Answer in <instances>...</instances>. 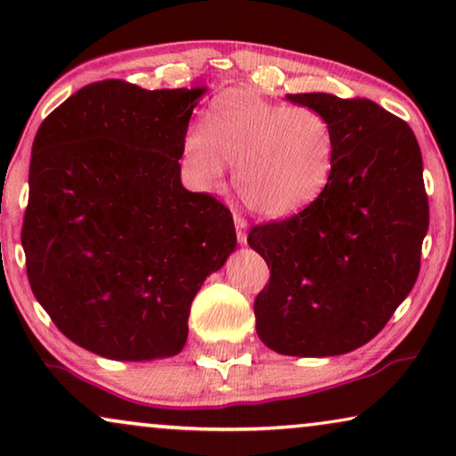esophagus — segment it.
I'll use <instances>...</instances> for the list:
<instances>
[{"mask_svg":"<svg viewBox=\"0 0 456 456\" xmlns=\"http://www.w3.org/2000/svg\"><path fill=\"white\" fill-rule=\"evenodd\" d=\"M234 226H236V239L239 242L247 240V220L240 214H234Z\"/></svg>","mask_w":456,"mask_h":456,"instance_id":"1","label":"esophagus"}]
</instances>
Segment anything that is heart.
<instances>
[{"mask_svg": "<svg viewBox=\"0 0 456 456\" xmlns=\"http://www.w3.org/2000/svg\"><path fill=\"white\" fill-rule=\"evenodd\" d=\"M192 178L214 189L234 164L240 201L261 217H286L314 203L334 172L332 124L314 108L267 102L255 91H222L203 111L201 128L183 139Z\"/></svg>", "mask_w": 456, "mask_h": 456, "instance_id": "b5f03b06", "label": "heart"}]
</instances>
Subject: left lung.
<instances>
[{
  "label": "left lung",
  "instance_id": "1",
  "mask_svg": "<svg viewBox=\"0 0 456 456\" xmlns=\"http://www.w3.org/2000/svg\"><path fill=\"white\" fill-rule=\"evenodd\" d=\"M286 99L332 124L334 172L303 211L248 232L270 267L255 328L280 354L332 357L370 342L413 289L429 224L423 161L409 124L370 99Z\"/></svg>",
  "mask_w": 456,
  "mask_h": 456
}]
</instances>
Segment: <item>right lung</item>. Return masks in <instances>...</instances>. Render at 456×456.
Listing matches in <instances>:
<instances>
[{"instance_id":"obj_1","label":"right lung","mask_w":456,"mask_h":456,"mask_svg":"<svg viewBox=\"0 0 456 456\" xmlns=\"http://www.w3.org/2000/svg\"><path fill=\"white\" fill-rule=\"evenodd\" d=\"M203 93L102 80L37 130L22 222L28 282L86 351L114 361L178 354L192 298L234 251L230 209L180 183Z\"/></svg>"}]
</instances>
